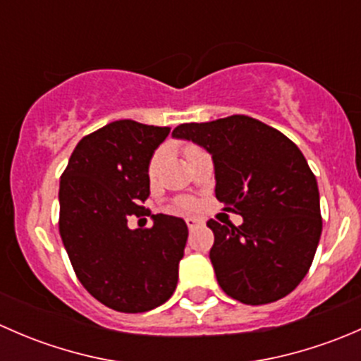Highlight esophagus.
<instances>
[{"label": "esophagus", "mask_w": 361, "mask_h": 361, "mask_svg": "<svg viewBox=\"0 0 361 361\" xmlns=\"http://www.w3.org/2000/svg\"><path fill=\"white\" fill-rule=\"evenodd\" d=\"M187 225H188V228H190V231H195V228L202 227L204 220H202V218H197V216H188L187 218Z\"/></svg>", "instance_id": "1"}]
</instances>
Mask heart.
I'll return each mask as SVG.
<instances>
[{
    "label": "heart",
    "instance_id": "b5f03b06",
    "mask_svg": "<svg viewBox=\"0 0 361 361\" xmlns=\"http://www.w3.org/2000/svg\"><path fill=\"white\" fill-rule=\"evenodd\" d=\"M194 150H197V148L187 147V148H185V155L190 154V152H194ZM162 157H164V150H162V148H159V150L154 154V157H152V160H150V166H148V173H150V176H154V174L157 173L159 164L162 162Z\"/></svg>",
    "mask_w": 361,
    "mask_h": 361
}]
</instances>
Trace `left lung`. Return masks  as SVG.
<instances>
[{
  "label": "left lung",
  "mask_w": 361,
  "mask_h": 361,
  "mask_svg": "<svg viewBox=\"0 0 361 361\" xmlns=\"http://www.w3.org/2000/svg\"><path fill=\"white\" fill-rule=\"evenodd\" d=\"M173 137L211 155L216 199L243 216L239 227L207 221L214 234L209 258L221 290L248 305L293 292L322 235L318 183L297 145L246 115L181 123Z\"/></svg>",
  "instance_id": "left-lung-1"
}]
</instances>
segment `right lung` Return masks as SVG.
<instances>
[{
	"mask_svg": "<svg viewBox=\"0 0 361 361\" xmlns=\"http://www.w3.org/2000/svg\"><path fill=\"white\" fill-rule=\"evenodd\" d=\"M169 127L116 120L73 150L59 185V232L80 283L120 312L159 307L178 285L188 228L181 218L152 214V228H129L147 214L148 166Z\"/></svg>",
	"mask_w": 361,
	"mask_h": 361,
	"instance_id": "obj_1",
	"label": "right lung"
}]
</instances>
